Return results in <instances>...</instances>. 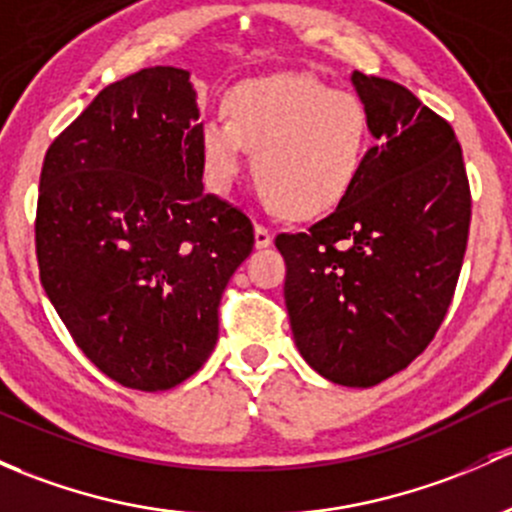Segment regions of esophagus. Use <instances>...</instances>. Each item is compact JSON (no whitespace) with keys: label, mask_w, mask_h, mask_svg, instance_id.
I'll list each match as a JSON object with an SVG mask.
<instances>
[{"label":"esophagus","mask_w":512,"mask_h":512,"mask_svg":"<svg viewBox=\"0 0 512 512\" xmlns=\"http://www.w3.org/2000/svg\"><path fill=\"white\" fill-rule=\"evenodd\" d=\"M270 242H272L270 228H267V225H262V223H257L255 225V245L257 247H267Z\"/></svg>","instance_id":"obj_1"}]
</instances>
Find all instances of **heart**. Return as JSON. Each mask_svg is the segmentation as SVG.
I'll list each match as a JSON object with an SVG mask.
<instances>
[{
  "label": "heart",
  "mask_w": 512,
  "mask_h": 512,
  "mask_svg": "<svg viewBox=\"0 0 512 512\" xmlns=\"http://www.w3.org/2000/svg\"><path fill=\"white\" fill-rule=\"evenodd\" d=\"M225 117L201 122V159L215 191L238 176L242 147L252 176L279 213L309 218L331 211L358 179L370 144V117L358 95L331 90L314 75L250 80L225 100Z\"/></svg>",
  "instance_id": "1"
}]
</instances>
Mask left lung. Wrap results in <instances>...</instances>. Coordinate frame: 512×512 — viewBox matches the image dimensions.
Here are the masks:
<instances>
[{"instance_id":"obj_1","label":"left lung","mask_w":512,"mask_h":512,"mask_svg":"<svg viewBox=\"0 0 512 512\" xmlns=\"http://www.w3.org/2000/svg\"><path fill=\"white\" fill-rule=\"evenodd\" d=\"M378 139L336 211L279 233L294 341L326 380L370 387L437 336L471 225L464 154L444 117L405 85L353 71Z\"/></svg>"}]
</instances>
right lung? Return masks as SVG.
I'll return each instance as SVG.
<instances>
[{
	"label": "right lung",
	"instance_id": "right-lung-1",
	"mask_svg": "<svg viewBox=\"0 0 512 512\" xmlns=\"http://www.w3.org/2000/svg\"><path fill=\"white\" fill-rule=\"evenodd\" d=\"M201 179L196 90L174 66L107 85L43 157L41 284L75 346L132 390L201 370L225 284L255 245L250 218Z\"/></svg>",
	"mask_w": 512,
	"mask_h": 512
}]
</instances>
